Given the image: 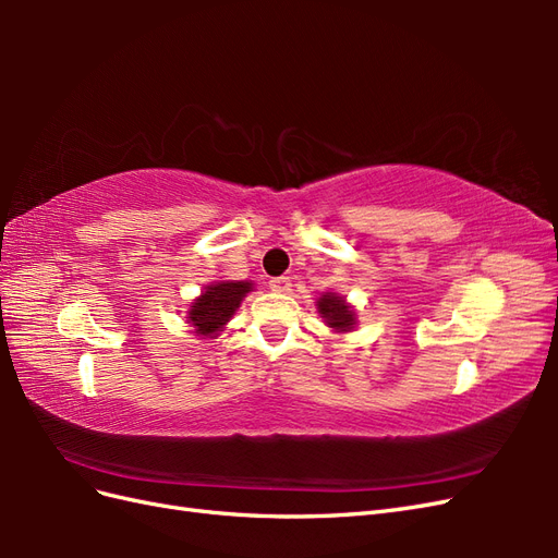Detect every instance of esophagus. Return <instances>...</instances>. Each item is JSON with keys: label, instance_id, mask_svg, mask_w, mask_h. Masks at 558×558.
<instances>
[{"label": "esophagus", "instance_id": "34e87169", "mask_svg": "<svg viewBox=\"0 0 558 558\" xmlns=\"http://www.w3.org/2000/svg\"><path fill=\"white\" fill-rule=\"evenodd\" d=\"M269 289L277 291V293H289L291 291V279L289 277H277L269 281Z\"/></svg>", "mask_w": 558, "mask_h": 558}]
</instances>
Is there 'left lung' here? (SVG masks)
Here are the masks:
<instances>
[{
    "mask_svg": "<svg viewBox=\"0 0 558 558\" xmlns=\"http://www.w3.org/2000/svg\"><path fill=\"white\" fill-rule=\"evenodd\" d=\"M316 310L320 318L326 320V326L335 332H349L356 328V312L349 302L337 293H324L316 300Z\"/></svg>",
    "mask_w": 558,
    "mask_h": 558,
    "instance_id": "left-lung-1",
    "label": "left lung"
}]
</instances>
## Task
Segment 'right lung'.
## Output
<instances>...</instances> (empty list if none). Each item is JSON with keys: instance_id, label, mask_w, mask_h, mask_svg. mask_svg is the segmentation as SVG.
Instances as JSON below:
<instances>
[{"instance_id": "obj_1", "label": "right lung", "mask_w": 558, "mask_h": 558, "mask_svg": "<svg viewBox=\"0 0 558 558\" xmlns=\"http://www.w3.org/2000/svg\"><path fill=\"white\" fill-rule=\"evenodd\" d=\"M248 291H253L251 281H216L207 286L195 302H191V310L185 318H189V324L199 337H205V340L211 337V340H216L218 332L223 330L232 314L238 312Z\"/></svg>"}]
</instances>
